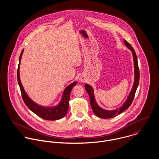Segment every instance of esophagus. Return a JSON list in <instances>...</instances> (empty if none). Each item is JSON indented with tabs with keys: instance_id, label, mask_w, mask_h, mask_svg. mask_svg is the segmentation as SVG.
Listing matches in <instances>:
<instances>
[{
	"instance_id": "esophagus-1",
	"label": "esophagus",
	"mask_w": 159,
	"mask_h": 159,
	"mask_svg": "<svg viewBox=\"0 0 159 159\" xmlns=\"http://www.w3.org/2000/svg\"><path fill=\"white\" fill-rule=\"evenodd\" d=\"M80 81H82V82H83V81H84V79L81 78H80Z\"/></svg>"
}]
</instances>
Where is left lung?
I'll use <instances>...</instances> for the list:
<instances>
[{
	"label": "left lung",
	"instance_id": "1",
	"mask_svg": "<svg viewBox=\"0 0 159 159\" xmlns=\"http://www.w3.org/2000/svg\"><path fill=\"white\" fill-rule=\"evenodd\" d=\"M124 43L125 46L132 51L133 57H134V72H135V80L134 85L132 87V89L130 91L129 95L127 97V100L125 102L123 103L122 106H121L120 108L114 110H106L101 107H100L97 103L95 101V96H94V92L93 89L90 85L86 84L84 87L86 91L88 92L89 98H90V103H91V108L92 110L97 117L103 119H108V118H112L116 116H117L118 114L122 113L125 110H127L132 104L133 100L134 98L135 92H136L139 81V71L138 68V59L136 57V52L135 50L134 49L133 47L130 45L125 40H124Z\"/></svg>",
	"mask_w": 159,
	"mask_h": 159
}]
</instances>
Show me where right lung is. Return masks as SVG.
I'll return each mask as SVG.
<instances>
[{
	"label": "right lung",
	"instance_id": "right-lung-1",
	"mask_svg": "<svg viewBox=\"0 0 159 159\" xmlns=\"http://www.w3.org/2000/svg\"><path fill=\"white\" fill-rule=\"evenodd\" d=\"M23 51H21L20 59H19V65L17 71V77H18V82L20 86V88L21 92L23 101L26 105V106L30 110L34 113L37 114L40 117L45 119V120H55L62 119L64 117L67 113L69 106V100H70V95L72 88L76 84V82L75 81L68 85L67 87L64 89L61 100L59 103L55 107H46L42 105H40L35 102H34L28 96L27 93L25 92L23 85L21 84L20 76V67L21 57L23 55Z\"/></svg>",
	"mask_w": 159,
	"mask_h": 159
}]
</instances>
